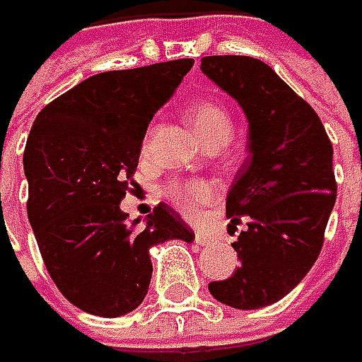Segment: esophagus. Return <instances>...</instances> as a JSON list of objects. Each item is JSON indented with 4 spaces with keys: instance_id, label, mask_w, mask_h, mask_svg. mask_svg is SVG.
Listing matches in <instances>:
<instances>
[{
    "instance_id": "esophagus-1",
    "label": "esophagus",
    "mask_w": 362,
    "mask_h": 362,
    "mask_svg": "<svg viewBox=\"0 0 362 362\" xmlns=\"http://www.w3.org/2000/svg\"><path fill=\"white\" fill-rule=\"evenodd\" d=\"M211 241H214V237H211V235H207V233H199V230L194 233V243H197V245H209Z\"/></svg>"
}]
</instances>
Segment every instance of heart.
Returning <instances> with one entry per match:
<instances>
[{
	"label": "heart",
	"mask_w": 362,
	"mask_h": 362,
	"mask_svg": "<svg viewBox=\"0 0 362 362\" xmlns=\"http://www.w3.org/2000/svg\"><path fill=\"white\" fill-rule=\"evenodd\" d=\"M190 121L194 125V132L203 140V144L209 148H216V146L222 148L233 134V121H230L228 110L216 100L197 103L190 109ZM151 138H153V127L148 129L144 138V146H148ZM214 194H216L214 184L201 178H190V180L174 178L163 186V197L176 209H180L184 216H194L203 203L214 199Z\"/></svg>",
	"instance_id": "1"
}]
</instances>
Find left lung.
Masks as SVG:
<instances>
[{"label":"left lung","mask_w":362,"mask_h":362,"mask_svg":"<svg viewBox=\"0 0 362 362\" xmlns=\"http://www.w3.org/2000/svg\"><path fill=\"white\" fill-rule=\"evenodd\" d=\"M201 71L228 92L250 121V157L226 197L241 268L211 281L209 293L255 310L285 298L313 268L335 205L333 146L315 109L266 62L205 56Z\"/></svg>","instance_id":"8db88e82"}]
</instances>
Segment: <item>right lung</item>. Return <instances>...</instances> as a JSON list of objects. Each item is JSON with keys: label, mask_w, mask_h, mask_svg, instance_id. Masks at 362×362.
I'll use <instances>...</instances> for the list:
<instances>
[{"label": "right lung", "mask_w": 362, "mask_h": 362, "mask_svg": "<svg viewBox=\"0 0 362 362\" xmlns=\"http://www.w3.org/2000/svg\"><path fill=\"white\" fill-rule=\"evenodd\" d=\"M192 58L98 73L37 115L25 146L27 214L43 264L60 293L96 317H121L148 291V250L192 230L165 203L146 226L119 209L134 184L142 140Z\"/></svg>", "instance_id": "1"}]
</instances>
